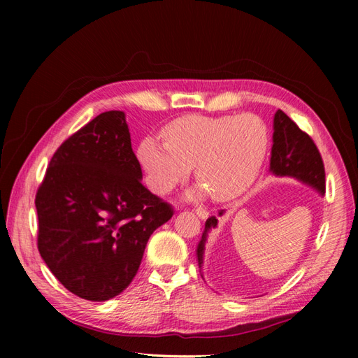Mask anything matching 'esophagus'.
<instances>
[{
	"mask_svg": "<svg viewBox=\"0 0 358 358\" xmlns=\"http://www.w3.org/2000/svg\"><path fill=\"white\" fill-rule=\"evenodd\" d=\"M196 213H197V216H199L200 220H208L209 218V212L206 210V209L199 208V209H196Z\"/></svg>",
	"mask_w": 358,
	"mask_h": 358,
	"instance_id": "esophagus-1",
	"label": "esophagus"
}]
</instances>
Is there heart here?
Masks as SVG:
<instances>
[{
    "mask_svg": "<svg viewBox=\"0 0 358 358\" xmlns=\"http://www.w3.org/2000/svg\"><path fill=\"white\" fill-rule=\"evenodd\" d=\"M164 142L146 137L137 158L149 188L169 194L194 166L201 185L192 197L210 192L218 201L242 196L254 185L268 149L266 124L255 115H187L162 129Z\"/></svg>",
    "mask_w": 358,
    "mask_h": 358,
    "instance_id": "b5f03b06",
    "label": "heart"
}]
</instances>
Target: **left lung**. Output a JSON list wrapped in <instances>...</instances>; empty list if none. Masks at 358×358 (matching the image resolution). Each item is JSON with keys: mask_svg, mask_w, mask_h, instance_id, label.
I'll return each instance as SVG.
<instances>
[{"mask_svg": "<svg viewBox=\"0 0 358 358\" xmlns=\"http://www.w3.org/2000/svg\"><path fill=\"white\" fill-rule=\"evenodd\" d=\"M268 171L279 178H294L315 189L320 196L326 194V173L315 143L282 110H276L273 117V145ZM224 210L220 212V216ZM216 225L218 220L215 216H210L204 224V231L196 251L200 268H203L208 234L212 229H216Z\"/></svg>", "mask_w": 358, "mask_h": 358, "instance_id": "left-lung-1", "label": "left lung"}]
</instances>
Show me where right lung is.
I'll return each instance as SVG.
<instances>
[{"mask_svg":"<svg viewBox=\"0 0 358 358\" xmlns=\"http://www.w3.org/2000/svg\"><path fill=\"white\" fill-rule=\"evenodd\" d=\"M125 113L104 112L64 142L36 196L38 251L73 294L110 300L131 284L146 243L173 215L142 183Z\"/></svg>","mask_w":358,"mask_h":358,"instance_id":"add662e5","label":"right lung"}]
</instances>
